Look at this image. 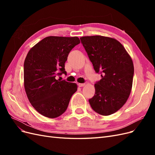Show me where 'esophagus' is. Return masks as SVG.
<instances>
[{
    "instance_id": "obj_1",
    "label": "esophagus",
    "mask_w": 155,
    "mask_h": 155,
    "mask_svg": "<svg viewBox=\"0 0 155 155\" xmlns=\"http://www.w3.org/2000/svg\"><path fill=\"white\" fill-rule=\"evenodd\" d=\"M78 86L79 87H82L83 86H85V83H78Z\"/></svg>"
}]
</instances>
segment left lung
I'll list each match as a JSON object with an SVG mask.
<instances>
[{
  "instance_id": "1",
  "label": "left lung",
  "mask_w": 155,
  "mask_h": 155,
  "mask_svg": "<svg viewBox=\"0 0 155 155\" xmlns=\"http://www.w3.org/2000/svg\"><path fill=\"white\" fill-rule=\"evenodd\" d=\"M95 71L101 79L94 85L95 94L89 103L103 116L117 112L127 101L133 86L134 65L124 46L114 38L101 35L80 38Z\"/></svg>"
}]
</instances>
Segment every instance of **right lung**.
Returning <instances> with one entry per match:
<instances>
[{
  "label": "right lung",
  "mask_w": 155,
  "mask_h": 155,
  "mask_svg": "<svg viewBox=\"0 0 155 155\" xmlns=\"http://www.w3.org/2000/svg\"><path fill=\"white\" fill-rule=\"evenodd\" d=\"M80 43L78 37H46L29 50L24 63V86L30 104L43 116L55 118L66 111L78 90L75 83L56 79L67 74L68 54Z\"/></svg>",
  "instance_id": "obj_1"
}]
</instances>
